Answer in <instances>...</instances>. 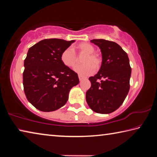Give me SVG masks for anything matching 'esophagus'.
Wrapping results in <instances>:
<instances>
[{
  "label": "esophagus",
  "mask_w": 157,
  "mask_h": 157,
  "mask_svg": "<svg viewBox=\"0 0 157 157\" xmlns=\"http://www.w3.org/2000/svg\"><path fill=\"white\" fill-rule=\"evenodd\" d=\"M78 78H79V81H82V79H84V78L82 76H81V75H78Z\"/></svg>",
  "instance_id": "34e87169"
}]
</instances>
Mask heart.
<instances>
[{"mask_svg":"<svg viewBox=\"0 0 157 157\" xmlns=\"http://www.w3.org/2000/svg\"><path fill=\"white\" fill-rule=\"evenodd\" d=\"M77 49L80 53L86 54L82 59L84 64L75 66L74 71L82 76H87L92 74L95 69H98L101 65L100 57L95 53V48L89 43H81L77 46ZM61 61L66 66L73 68L78 63V57L73 48H67L61 55Z\"/></svg>","mask_w":157,"mask_h":157,"instance_id":"heart-1","label":"heart"}]
</instances>
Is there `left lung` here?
I'll list each match as a JSON object with an SVG mask.
<instances>
[{
	"label": "left lung",
	"mask_w": 157,
	"mask_h": 157,
	"mask_svg": "<svg viewBox=\"0 0 157 157\" xmlns=\"http://www.w3.org/2000/svg\"><path fill=\"white\" fill-rule=\"evenodd\" d=\"M102 52V64L96 75L89 79L91 86L86 93L89 107L107 114L121 107L128 94L132 68L127 53L118 44L105 39H93Z\"/></svg>",
	"instance_id": "obj_1"
}]
</instances>
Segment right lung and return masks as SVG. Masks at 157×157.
<instances>
[{"label":"right lung","instance_id":"right-lung-1","mask_svg":"<svg viewBox=\"0 0 157 157\" xmlns=\"http://www.w3.org/2000/svg\"><path fill=\"white\" fill-rule=\"evenodd\" d=\"M75 40L61 39L41 40L28 50L23 74L24 92L37 109L50 112L64 105L78 75L61 61V55Z\"/></svg>","mask_w":157,"mask_h":157}]
</instances>
